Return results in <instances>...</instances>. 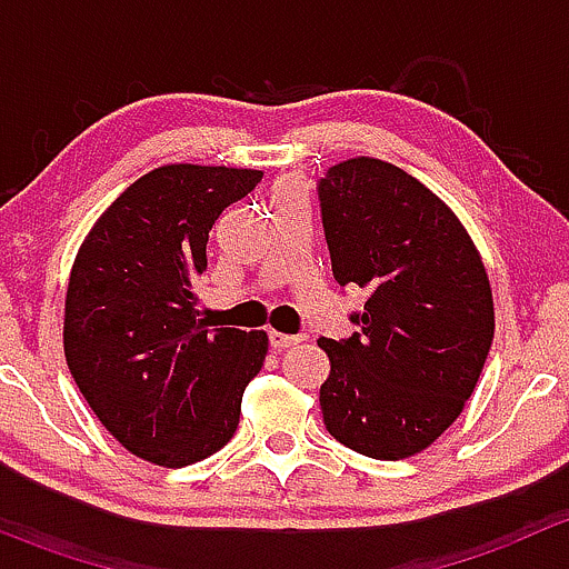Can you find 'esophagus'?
<instances>
[{
	"label": "esophagus",
	"instance_id": "34e87169",
	"mask_svg": "<svg viewBox=\"0 0 569 569\" xmlns=\"http://www.w3.org/2000/svg\"><path fill=\"white\" fill-rule=\"evenodd\" d=\"M300 341H302L300 336H289V332L269 330V347H272L274 352H283V349L295 347V343H300Z\"/></svg>",
	"mask_w": 569,
	"mask_h": 569
}]
</instances>
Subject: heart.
Segmentation results:
<instances>
[{"label": "heart", "instance_id": "1", "mask_svg": "<svg viewBox=\"0 0 569 569\" xmlns=\"http://www.w3.org/2000/svg\"><path fill=\"white\" fill-rule=\"evenodd\" d=\"M286 187H295V183H286Z\"/></svg>", "mask_w": 569, "mask_h": 569}]
</instances>
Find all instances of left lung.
<instances>
[{"instance_id":"1","label":"left lung","mask_w":569,"mask_h":569,"mask_svg":"<svg viewBox=\"0 0 569 569\" xmlns=\"http://www.w3.org/2000/svg\"><path fill=\"white\" fill-rule=\"evenodd\" d=\"M332 274L369 291L347 341L319 338L325 427L375 460L429 449L460 418L496 332L485 261L460 217L418 178L375 157L319 181Z\"/></svg>"}]
</instances>
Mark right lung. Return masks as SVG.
Masks as SVG:
<instances>
[{
  "mask_svg": "<svg viewBox=\"0 0 569 569\" xmlns=\"http://www.w3.org/2000/svg\"><path fill=\"white\" fill-rule=\"evenodd\" d=\"M261 176L162 164L126 187L79 244L62 321L68 369L107 432L140 460L183 468L237 432L269 338L200 321L192 283L209 263L211 226Z\"/></svg>",
  "mask_w": 569,
  "mask_h": 569,
  "instance_id": "obj_1",
  "label": "right lung"
}]
</instances>
